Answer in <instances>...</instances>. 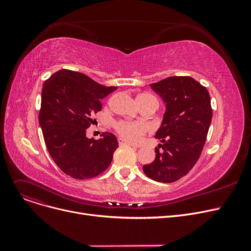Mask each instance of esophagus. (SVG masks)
<instances>
[{"label": "esophagus", "mask_w": 251, "mask_h": 251, "mask_svg": "<svg viewBox=\"0 0 251 251\" xmlns=\"http://www.w3.org/2000/svg\"><path fill=\"white\" fill-rule=\"evenodd\" d=\"M118 143H119V146H128V147H132V148H137V146H135V144L128 142V141H126L125 139H123L121 137L118 138Z\"/></svg>", "instance_id": "34e87169"}]
</instances>
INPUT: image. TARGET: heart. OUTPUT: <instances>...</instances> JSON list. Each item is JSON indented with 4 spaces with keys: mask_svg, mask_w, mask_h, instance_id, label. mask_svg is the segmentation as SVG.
<instances>
[{
    "mask_svg": "<svg viewBox=\"0 0 251 251\" xmlns=\"http://www.w3.org/2000/svg\"><path fill=\"white\" fill-rule=\"evenodd\" d=\"M138 101L140 104L152 102L156 107L159 105V101H157L156 98L150 94L140 95L138 97ZM114 128L124 139L130 142H139L143 138V136L149 132V126L147 124L126 120H120L115 122Z\"/></svg>",
    "mask_w": 251,
    "mask_h": 251,
    "instance_id": "heart-1",
    "label": "heart"
}]
</instances>
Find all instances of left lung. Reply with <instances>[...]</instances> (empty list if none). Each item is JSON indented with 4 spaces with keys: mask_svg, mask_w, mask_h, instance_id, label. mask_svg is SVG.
<instances>
[{
    "mask_svg": "<svg viewBox=\"0 0 251 251\" xmlns=\"http://www.w3.org/2000/svg\"><path fill=\"white\" fill-rule=\"evenodd\" d=\"M151 87L165 101L166 113L155 133L162 144L142 169L154 181L172 183L187 175L201 154L213 117L210 97L190 76H171Z\"/></svg>",
    "mask_w": 251,
    "mask_h": 251,
    "instance_id": "left-lung-1",
    "label": "left lung"
}]
</instances>
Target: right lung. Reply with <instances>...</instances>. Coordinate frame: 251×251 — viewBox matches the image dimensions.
<instances>
[{"label": "right lung", "mask_w": 251, "mask_h": 251, "mask_svg": "<svg viewBox=\"0 0 251 251\" xmlns=\"http://www.w3.org/2000/svg\"><path fill=\"white\" fill-rule=\"evenodd\" d=\"M117 89L103 86L87 75L62 69L45 81L38 120L46 147L56 165L72 178L97 177L110 166L119 144L116 136L86 137L94 122L91 116L101 110L100 100Z\"/></svg>", "instance_id": "right-lung-1"}]
</instances>
